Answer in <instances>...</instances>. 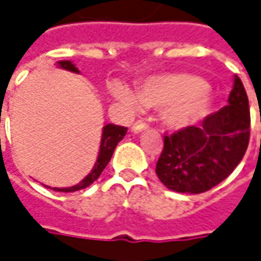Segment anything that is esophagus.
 Listing matches in <instances>:
<instances>
[{
    "instance_id": "esophagus-1",
    "label": "esophagus",
    "mask_w": 261,
    "mask_h": 261,
    "mask_svg": "<svg viewBox=\"0 0 261 261\" xmlns=\"http://www.w3.org/2000/svg\"><path fill=\"white\" fill-rule=\"evenodd\" d=\"M148 128V125L143 121H136V123L133 124V127H131V130L134 131V133H140V131L147 130Z\"/></svg>"
}]
</instances>
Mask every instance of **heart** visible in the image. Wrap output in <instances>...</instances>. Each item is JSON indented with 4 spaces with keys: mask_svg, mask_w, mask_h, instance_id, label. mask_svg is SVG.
<instances>
[{
    "mask_svg": "<svg viewBox=\"0 0 261 261\" xmlns=\"http://www.w3.org/2000/svg\"><path fill=\"white\" fill-rule=\"evenodd\" d=\"M207 83L187 72L154 75L143 81L134 93L120 81L111 84L114 97L133 108L161 110V120L170 128L181 130L208 113Z\"/></svg>",
    "mask_w": 261,
    "mask_h": 261,
    "instance_id": "heart-1",
    "label": "heart"
}]
</instances>
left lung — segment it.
I'll return each mask as SVG.
<instances>
[{
  "mask_svg": "<svg viewBox=\"0 0 261 261\" xmlns=\"http://www.w3.org/2000/svg\"><path fill=\"white\" fill-rule=\"evenodd\" d=\"M249 140V98L236 75L226 107L205 117L200 125L164 136L155 174L170 190L204 193L233 173Z\"/></svg>",
  "mask_w": 261,
  "mask_h": 261,
  "instance_id": "8db88e82",
  "label": "left lung"
}]
</instances>
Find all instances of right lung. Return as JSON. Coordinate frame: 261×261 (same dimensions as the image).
<instances>
[{"label": "right lung", "instance_id": "add662e5", "mask_svg": "<svg viewBox=\"0 0 261 261\" xmlns=\"http://www.w3.org/2000/svg\"><path fill=\"white\" fill-rule=\"evenodd\" d=\"M58 65L64 68V70L72 71V72H79L77 67L71 61H60ZM127 133V127H121V125H116V124H107L104 125L102 128V136H101V144H100V153L97 157V161L94 164L91 173L87 175L83 181H80L77 186H72V187H67V189H57L54 187L53 190L56 191H64V193H71V191H79L81 189H86L88 187L91 182H94L100 174L102 173V170L107 167L108 161L111 160V155L116 150L117 144L123 140V137ZM51 189V187H48Z\"/></svg>", "mask_w": 261, "mask_h": 261}]
</instances>
